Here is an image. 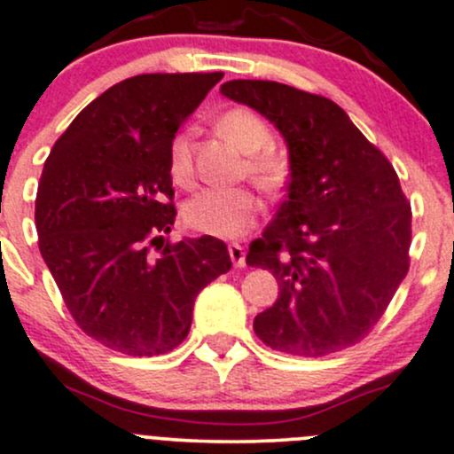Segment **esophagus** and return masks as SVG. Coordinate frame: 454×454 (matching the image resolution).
Listing matches in <instances>:
<instances>
[{
	"label": "esophagus",
	"mask_w": 454,
	"mask_h": 454,
	"mask_svg": "<svg viewBox=\"0 0 454 454\" xmlns=\"http://www.w3.org/2000/svg\"><path fill=\"white\" fill-rule=\"evenodd\" d=\"M229 258H231L233 266H245V247L238 245V242H231L229 245Z\"/></svg>",
	"instance_id": "34e87169"
}]
</instances>
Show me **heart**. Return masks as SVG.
I'll use <instances>...</instances> for the list:
<instances>
[{
	"mask_svg": "<svg viewBox=\"0 0 454 454\" xmlns=\"http://www.w3.org/2000/svg\"><path fill=\"white\" fill-rule=\"evenodd\" d=\"M218 130L247 159L249 176L262 188L275 190L286 181V157L270 146L273 133L269 124L249 109H231L218 120ZM170 175L176 184L192 179V133L179 130L170 144ZM260 212V199L249 188H209L188 200L184 209L185 225L205 236L233 240L254 227Z\"/></svg>",
	"mask_w": 454,
	"mask_h": 454,
	"instance_id": "heart-1",
	"label": "heart"
}]
</instances>
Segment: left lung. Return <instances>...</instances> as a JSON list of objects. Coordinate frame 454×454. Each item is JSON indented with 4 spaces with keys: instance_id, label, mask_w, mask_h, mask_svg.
Returning a JSON list of instances; mask_svg holds the SVG:
<instances>
[{
    "instance_id": "1",
    "label": "left lung",
    "mask_w": 454,
    "mask_h": 454,
    "mask_svg": "<svg viewBox=\"0 0 454 454\" xmlns=\"http://www.w3.org/2000/svg\"><path fill=\"white\" fill-rule=\"evenodd\" d=\"M221 93L264 115L291 163L288 196L247 254L279 284L255 334L293 356L358 343L409 270L411 205L394 166L328 98L273 81H229Z\"/></svg>"
}]
</instances>
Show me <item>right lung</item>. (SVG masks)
Here are the masks:
<instances>
[{
  "instance_id": "obj_1",
  "label": "right lung",
  "mask_w": 454,
  "mask_h": 454,
  "mask_svg": "<svg viewBox=\"0 0 454 454\" xmlns=\"http://www.w3.org/2000/svg\"><path fill=\"white\" fill-rule=\"evenodd\" d=\"M212 74H142L87 105L54 144L36 192L39 249L76 324L130 356L175 349L194 299L231 269L218 238L159 245L175 225L170 144Z\"/></svg>"
}]
</instances>
